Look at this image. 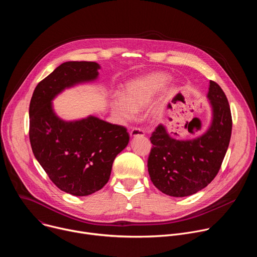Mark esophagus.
<instances>
[{"label": "esophagus", "instance_id": "1", "mask_svg": "<svg viewBox=\"0 0 257 257\" xmlns=\"http://www.w3.org/2000/svg\"><path fill=\"white\" fill-rule=\"evenodd\" d=\"M144 135V131L142 129L139 128H133L130 131V136L131 137H136V136H143Z\"/></svg>", "mask_w": 257, "mask_h": 257}]
</instances>
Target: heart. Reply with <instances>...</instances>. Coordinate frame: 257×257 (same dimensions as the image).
<instances>
[{"instance_id":"obj_1","label":"heart","mask_w":257,"mask_h":257,"mask_svg":"<svg viewBox=\"0 0 257 257\" xmlns=\"http://www.w3.org/2000/svg\"><path fill=\"white\" fill-rule=\"evenodd\" d=\"M169 80L170 77L165 73H153L130 80L124 87L123 95H116L112 100L114 113L124 121L135 119L137 112L148 106ZM162 113V103H155L149 109V116L153 120L159 119Z\"/></svg>"}]
</instances>
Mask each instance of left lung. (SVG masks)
I'll return each instance as SVG.
<instances>
[{"mask_svg":"<svg viewBox=\"0 0 257 257\" xmlns=\"http://www.w3.org/2000/svg\"><path fill=\"white\" fill-rule=\"evenodd\" d=\"M211 121L204 133L192 139L172 137L159 125L151 137L148 168L154 185L174 197L192 195L214 179L226 156L232 133V116L227 96L214 81L206 95ZM199 128L196 126V131Z\"/></svg>","mask_w":257,"mask_h":257,"instance_id":"8db88e82","label":"left lung"}]
</instances>
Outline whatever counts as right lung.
<instances>
[{"instance_id":"right-lung-1","label":"right lung","mask_w":257,"mask_h":257,"mask_svg":"<svg viewBox=\"0 0 257 257\" xmlns=\"http://www.w3.org/2000/svg\"><path fill=\"white\" fill-rule=\"evenodd\" d=\"M95 62H65L35 87L29 105V139L35 159L54 184L75 196L100 190L109 179L116 157L129 142L127 129L94 116L65 121L53 100L65 89L93 82Z\"/></svg>"}]
</instances>
